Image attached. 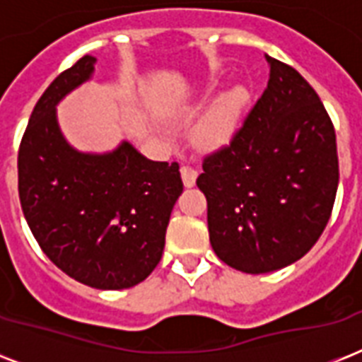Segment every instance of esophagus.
I'll return each instance as SVG.
<instances>
[{"instance_id":"obj_1","label":"esophagus","mask_w":362,"mask_h":362,"mask_svg":"<svg viewBox=\"0 0 362 362\" xmlns=\"http://www.w3.org/2000/svg\"><path fill=\"white\" fill-rule=\"evenodd\" d=\"M180 175H182V182H184V186L186 187L195 186V180H197V170L193 169V167H189V165H182Z\"/></svg>"}]
</instances>
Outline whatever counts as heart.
Wrapping results in <instances>:
<instances>
[{
    "label": "heart",
    "mask_w": 362,
    "mask_h": 362,
    "mask_svg": "<svg viewBox=\"0 0 362 362\" xmlns=\"http://www.w3.org/2000/svg\"><path fill=\"white\" fill-rule=\"evenodd\" d=\"M247 90L242 86L231 88L216 99V103L206 110V115L195 127V139L201 146L216 148L229 142L246 109Z\"/></svg>",
    "instance_id": "1"
}]
</instances>
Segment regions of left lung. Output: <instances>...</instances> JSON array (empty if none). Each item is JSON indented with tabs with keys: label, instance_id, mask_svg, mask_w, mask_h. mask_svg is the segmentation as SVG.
<instances>
[{
	"label": "left lung",
	"instance_id": "obj_1",
	"mask_svg": "<svg viewBox=\"0 0 362 362\" xmlns=\"http://www.w3.org/2000/svg\"><path fill=\"white\" fill-rule=\"evenodd\" d=\"M269 84L227 146L206 156L197 186L210 244L233 269L264 274L310 252L338 189L337 135L298 71L264 56Z\"/></svg>",
	"mask_w": 362,
	"mask_h": 362
}]
</instances>
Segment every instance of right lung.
I'll list each match as a JSON object with an SVG mask.
<instances>
[{
  "label": "right lung",
  "mask_w": 362,
  "mask_h": 362,
  "mask_svg": "<svg viewBox=\"0 0 362 362\" xmlns=\"http://www.w3.org/2000/svg\"><path fill=\"white\" fill-rule=\"evenodd\" d=\"M84 56L45 90L18 150V195L31 233L67 276L95 289H127L158 267L182 193L178 163L150 161L124 141L112 152L73 148L56 105L90 81Z\"/></svg>",
  "instance_id": "obj_1"
}]
</instances>
